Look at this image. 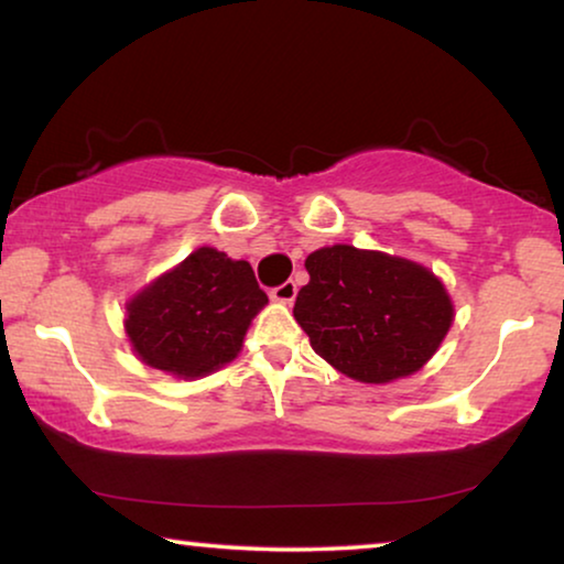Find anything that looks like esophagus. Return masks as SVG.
I'll list each match as a JSON object with an SVG mask.
<instances>
[{"label":"esophagus","mask_w":564,"mask_h":564,"mask_svg":"<svg viewBox=\"0 0 564 564\" xmlns=\"http://www.w3.org/2000/svg\"><path fill=\"white\" fill-rule=\"evenodd\" d=\"M295 295H297V284L292 280L282 282L280 288L272 290V300H276V303H284V305H290L292 300H295Z\"/></svg>","instance_id":"1"}]
</instances>
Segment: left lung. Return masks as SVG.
Here are the masks:
<instances>
[{
	"mask_svg": "<svg viewBox=\"0 0 564 564\" xmlns=\"http://www.w3.org/2000/svg\"><path fill=\"white\" fill-rule=\"evenodd\" d=\"M311 282L295 321L318 357L351 380L384 384L434 357L454 307L434 272L382 251L336 243L305 259Z\"/></svg>",
	"mask_w": 564,
	"mask_h": 564,
	"instance_id": "1",
	"label": "left lung"
}]
</instances>
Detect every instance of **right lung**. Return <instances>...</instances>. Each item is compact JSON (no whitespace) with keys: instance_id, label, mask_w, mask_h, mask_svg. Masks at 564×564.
I'll use <instances>...</instances> for the list:
<instances>
[{"instance_id":"add662e5","label":"right lung","mask_w":564,"mask_h":564,"mask_svg":"<svg viewBox=\"0 0 564 564\" xmlns=\"http://www.w3.org/2000/svg\"><path fill=\"white\" fill-rule=\"evenodd\" d=\"M267 303L249 261L203 246L130 300L126 334L145 365L195 380L238 357Z\"/></svg>"}]
</instances>
